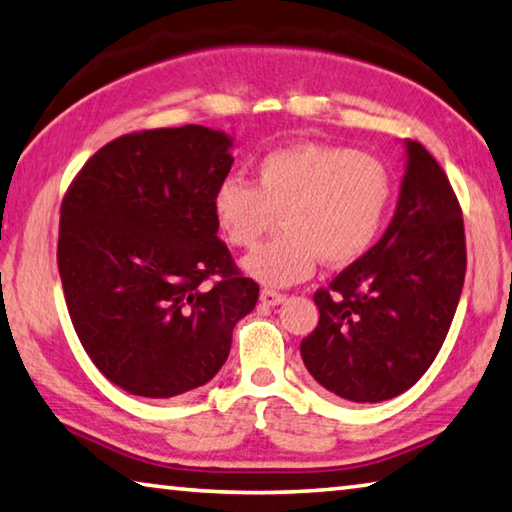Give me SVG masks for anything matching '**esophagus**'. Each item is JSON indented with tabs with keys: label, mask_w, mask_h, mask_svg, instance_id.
Here are the masks:
<instances>
[{
	"label": "esophagus",
	"mask_w": 512,
	"mask_h": 512,
	"mask_svg": "<svg viewBox=\"0 0 512 512\" xmlns=\"http://www.w3.org/2000/svg\"><path fill=\"white\" fill-rule=\"evenodd\" d=\"M259 300H262V305H266V307H277L287 300V296H284V293L271 291V289H264L262 293H259Z\"/></svg>",
	"instance_id": "34e87169"
}]
</instances>
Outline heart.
Returning a JSON list of instances; mask_svg holds the SVG:
<instances>
[{
  "instance_id": "heart-1",
  "label": "heart",
  "mask_w": 512,
  "mask_h": 512,
  "mask_svg": "<svg viewBox=\"0 0 512 512\" xmlns=\"http://www.w3.org/2000/svg\"><path fill=\"white\" fill-rule=\"evenodd\" d=\"M257 185L228 176L212 194L223 237L255 246L282 214V235L244 257L241 271L264 287H291L316 262L348 266L368 253L393 203L384 162L350 146L302 142L271 151L257 164Z\"/></svg>"
}]
</instances>
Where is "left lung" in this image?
Here are the masks:
<instances>
[{
    "instance_id": "1",
    "label": "left lung",
    "mask_w": 512,
    "mask_h": 512,
    "mask_svg": "<svg viewBox=\"0 0 512 512\" xmlns=\"http://www.w3.org/2000/svg\"><path fill=\"white\" fill-rule=\"evenodd\" d=\"M406 164L391 223L366 255L316 291L318 325L300 343L320 386L343 400L397 397L436 359L465 280L463 214L452 185L420 142Z\"/></svg>"
}]
</instances>
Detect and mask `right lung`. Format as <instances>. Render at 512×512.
<instances>
[{
	"mask_svg": "<svg viewBox=\"0 0 512 512\" xmlns=\"http://www.w3.org/2000/svg\"><path fill=\"white\" fill-rule=\"evenodd\" d=\"M235 137L205 126L124 135L85 162L60 210L58 271L76 334L121 391L167 400L210 381L257 305L216 237L212 194ZM210 274L224 280L202 287Z\"/></svg>",
	"mask_w": 512,
	"mask_h": 512,
	"instance_id": "right-lung-1",
	"label": "right lung"
}]
</instances>
